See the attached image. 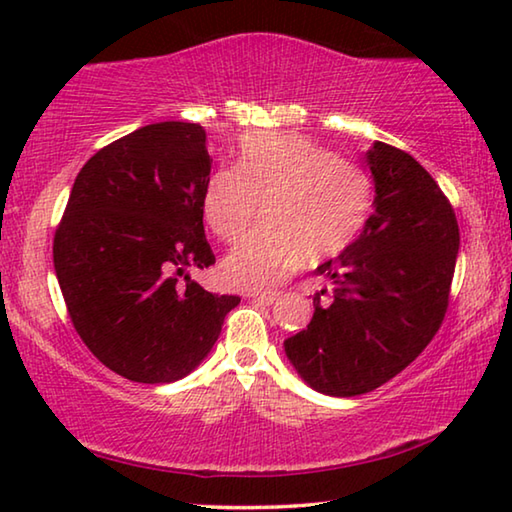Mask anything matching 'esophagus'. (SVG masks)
<instances>
[{
	"label": "esophagus",
	"mask_w": 512,
	"mask_h": 512,
	"mask_svg": "<svg viewBox=\"0 0 512 512\" xmlns=\"http://www.w3.org/2000/svg\"><path fill=\"white\" fill-rule=\"evenodd\" d=\"M246 298H250V300H255V302H262V305H273V302L280 298V293H275V291H264V293H248Z\"/></svg>",
	"instance_id": "esophagus-1"
}]
</instances>
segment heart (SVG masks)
Returning a JSON list of instances; mask_svg holds the SVG:
<instances>
[{
  "label": "heart",
  "instance_id": "heart-1",
  "mask_svg": "<svg viewBox=\"0 0 512 512\" xmlns=\"http://www.w3.org/2000/svg\"><path fill=\"white\" fill-rule=\"evenodd\" d=\"M262 203L264 225L223 259L230 287L268 289L307 264L327 262L361 235L372 185L359 164L314 140L287 133H250L237 167L216 169L205 183L203 214L219 239L237 241Z\"/></svg>",
  "mask_w": 512,
  "mask_h": 512
}]
</instances>
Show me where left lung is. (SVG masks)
Wrapping results in <instances>:
<instances>
[{"instance_id": "1", "label": "left lung", "mask_w": 512, "mask_h": 512, "mask_svg": "<svg viewBox=\"0 0 512 512\" xmlns=\"http://www.w3.org/2000/svg\"><path fill=\"white\" fill-rule=\"evenodd\" d=\"M375 210L354 244L320 264L332 282L314 318L284 341L293 368L318 393L363 395L402 372L443 325L458 255L452 203L409 153L375 142L366 153Z\"/></svg>"}]
</instances>
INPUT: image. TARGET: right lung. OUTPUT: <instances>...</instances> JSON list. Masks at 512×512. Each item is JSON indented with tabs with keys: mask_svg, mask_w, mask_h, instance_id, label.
I'll use <instances>...</instances> for the list:
<instances>
[{
	"mask_svg": "<svg viewBox=\"0 0 512 512\" xmlns=\"http://www.w3.org/2000/svg\"><path fill=\"white\" fill-rule=\"evenodd\" d=\"M210 167L203 126H142L83 164L56 228L54 268L72 325L103 366L131 381L189 375L241 302L187 275L214 264L203 228Z\"/></svg>",
	"mask_w": 512,
	"mask_h": 512,
	"instance_id": "1",
	"label": "right lung"
}]
</instances>
